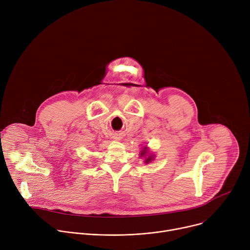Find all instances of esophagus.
Returning <instances> with one entry per match:
<instances>
[{
  "instance_id": "obj_1",
  "label": "esophagus",
  "mask_w": 250,
  "mask_h": 250,
  "mask_svg": "<svg viewBox=\"0 0 250 250\" xmlns=\"http://www.w3.org/2000/svg\"><path fill=\"white\" fill-rule=\"evenodd\" d=\"M117 138H118V137H114V139H117Z\"/></svg>"
}]
</instances>
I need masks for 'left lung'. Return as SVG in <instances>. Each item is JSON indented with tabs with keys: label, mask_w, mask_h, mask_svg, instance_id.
Instances as JSON below:
<instances>
[{
	"label": "left lung",
	"mask_w": 250,
	"mask_h": 250,
	"mask_svg": "<svg viewBox=\"0 0 250 250\" xmlns=\"http://www.w3.org/2000/svg\"><path fill=\"white\" fill-rule=\"evenodd\" d=\"M140 156L139 157H142V158H145V163H150L151 161H153L154 160V157H155V155L152 153V152H150L149 151V148L147 147V146H145L144 148L141 149V151H140V154H139Z\"/></svg>",
	"instance_id": "8db88e82"
}]
</instances>
